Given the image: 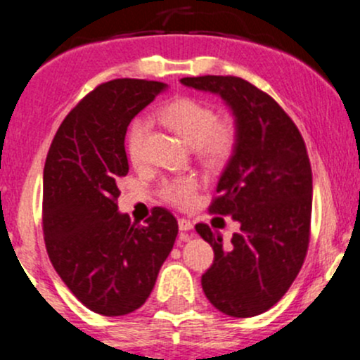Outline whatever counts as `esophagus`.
Instances as JSON below:
<instances>
[{"instance_id":"obj_1","label":"esophagus","mask_w":360,"mask_h":360,"mask_svg":"<svg viewBox=\"0 0 360 360\" xmlns=\"http://www.w3.org/2000/svg\"><path fill=\"white\" fill-rule=\"evenodd\" d=\"M177 224H179L181 231H191V230H193V223H191L190 219H184V217H181V219L177 221Z\"/></svg>"}]
</instances>
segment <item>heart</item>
<instances>
[{"label":"heart","instance_id":"heart-1","mask_svg":"<svg viewBox=\"0 0 360 360\" xmlns=\"http://www.w3.org/2000/svg\"><path fill=\"white\" fill-rule=\"evenodd\" d=\"M160 120L181 139L197 150L202 158L219 162L231 153L237 139V129L230 120H216L210 104L195 97L174 99L160 111ZM150 130L146 118H137L127 134V153L132 162L143 158L144 137ZM198 190V181L191 176L167 181L162 186V197L176 207H188Z\"/></svg>","mask_w":360,"mask_h":360}]
</instances>
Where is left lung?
<instances>
[{"label":"left lung","instance_id":"left-lung-1","mask_svg":"<svg viewBox=\"0 0 360 360\" xmlns=\"http://www.w3.org/2000/svg\"><path fill=\"white\" fill-rule=\"evenodd\" d=\"M181 83L219 96L237 129L210 212L231 216L240 231L223 245L219 231L197 224L214 249L203 292L224 315L254 317L288 292L307 256L314 188L304 141L285 111L245 79L198 76Z\"/></svg>","mask_w":360,"mask_h":360}]
</instances>
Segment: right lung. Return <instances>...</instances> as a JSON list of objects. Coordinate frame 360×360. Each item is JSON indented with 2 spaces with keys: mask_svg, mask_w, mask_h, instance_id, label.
Wrapping results in <instances>:
<instances>
[{
  "mask_svg": "<svg viewBox=\"0 0 360 360\" xmlns=\"http://www.w3.org/2000/svg\"><path fill=\"white\" fill-rule=\"evenodd\" d=\"M167 83L112 79L60 123L43 170V231L53 268L86 308L118 317L143 307L174 248L177 221L155 207L146 224L118 212L129 172L127 127Z\"/></svg>",
  "mask_w": 360,
  "mask_h": 360,
  "instance_id": "right-lung-1",
  "label": "right lung"
}]
</instances>
